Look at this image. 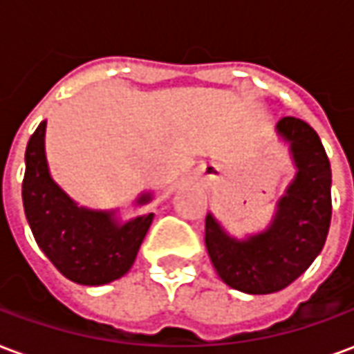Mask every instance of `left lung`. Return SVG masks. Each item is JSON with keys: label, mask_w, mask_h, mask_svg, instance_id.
<instances>
[{"label": "left lung", "mask_w": 354, "mask_h": 354, "mask_svg": "<svg viewBox=\"0 0 354 354\" xmlns=\"http://www.w3.org/2000/svg\"><path fill=\"white\" fill-rule=\"evenodd\" d=\"M277 132L290 142L297 174L277 205L273 223L260 235L237 241L210 214L205 222L216 273L246 294H273L305 273L326 243L332 220V170L319 134L297 117H282Z\"/></svg>", "instance_id": "8db88e82"}]
</instances>
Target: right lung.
<instances>
[{
	"label": "right lung",
	"mask_w": 354,
	"mask_h": 354,
	"mask_svg": "<svg viewBox=\"0 0 354 354\" xmlns=\"http://www.w3.org/2000/svg\"><path fill=\"white\" fill-rule=\"evenodd\" d=\"M149 193L138 203H147ZM22 203L35 243L66 279L98 286L123 277L151 225L153 214L138 216L124 225L113 212L80 208L49 176L45 159V121L30 136Z\"/></svg>",
	"instance_id": "1"
}]
</instances>
